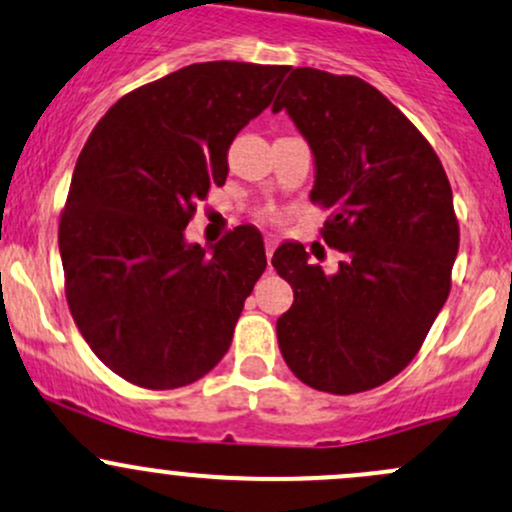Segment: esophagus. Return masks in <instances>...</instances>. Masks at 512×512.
I'll list each match as a JSON object with an SVG mask.
<instances>
[{"instance_id": "esophagus-1", "label": "esophagus", "mask_w": 512, "mask_h": 512, "mask_svg": "<svg viewBox=\"0 0 512 512\" xmlns=\"http://www.w3.org/2000/svg\"><path fill=\"white\" fill-rule=\"evenodd\" d=\"M265 250H267V260H272L274 250H277V238L267 235V238H265Z\"/></svg>"}]
</instances>
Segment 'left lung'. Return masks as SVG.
Returning a JSON list of instances; mask_svg holds the SVG:
<instances>
[{
    "mask_svg": "<svg viewBox=\"0 0 512 512\" xmlns=\"http://www.w3.org/2000/svg\"><path fill=\"white\" fill-rule=\"evenodd\" d=\"M284 110L314 154L311 201L328 208L333 274L301 242L274 250L294 289L277 319L289 370L333 395L373 390L417 355L451 289L459 223L444 166L419 129L355 75L294 68L272 112Z\"/></svg>",
    "mask_w": 512,
    "mask_h": 512,
    "instance_id": "1",
    "label": "left lung"
}]
</instances>
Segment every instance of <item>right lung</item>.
<instances>
[{
  "mask_svg": "<svg viewBox=\"0 0 512 512\" xmlns=\"http://www.w3.org/2000/svg\"><path fill=\"white\" fill-rule=\"evenodd\" d=\"M287 71L193 63L117 100L85 142L58 228L66 297L88 346L127 383L191 385L228 353L267 267L262 233L238 225L206 250L184 230Z\"/></svg>",
  "mask_w": 512,
  "mask_h": 512,
  "instance_id": "right-lung-1",
  "label": "right lung"
}]
</instances>
